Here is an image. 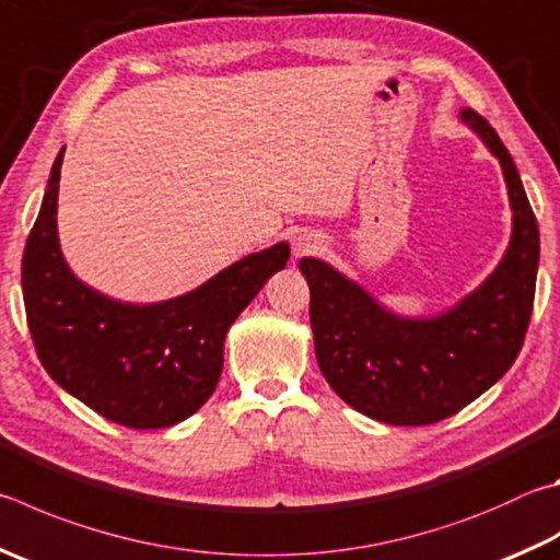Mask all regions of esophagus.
Returning a JSON list of instances; mask_svg holds the SVG:
<instances>
[{
  "mask_svg": "<svg viewBox=\"0 0 560 560\" xmlns=\"http://www.w3.org/2000/svg\"><path fill=\"white\" fill-rule=\"evenodd\" d=\"M323 249V242L318 237L308 235V232H303L296 240H293V254L296 257H308V254H318Z\"/></svg>",
  "mask_w": 560,
  "mask_h": 560,
  "instance_id": "34e87169",
  "label": "esophagus"
}]
</instances>
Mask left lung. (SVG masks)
Here are the masks:
<instances>
[{
    "mask_svg": "<svg viewBox=\"0 0 560 560\" xmlns=\"http://www.w3.org/2000/svg\"><path fill=\"white\" fill-rule=\"evenodd\" d=\"M463 119L500 159L514 210L510 249L460 306L431 320L380 308L318 259L299 267L311 287V328L323 377L352 409L392 425H429L465 409L512 368L532 320L538 225L510 151L490 121Z\"/></svg>",
    "mask_w": 560,
    "mask_h": 560,
    "instance_id": "left-lung-1",
    "label": "left lung"
}]
</instances>
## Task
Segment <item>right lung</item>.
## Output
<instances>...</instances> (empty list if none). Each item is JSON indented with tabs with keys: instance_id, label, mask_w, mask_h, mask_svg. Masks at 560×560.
<instances>
[{
	"instance_id": "1",
	"label": "right lung",
	"mask_w": 560,
	"mask_h": 560,
	"mask_svg": "<svg viewBox=\"0 0 560 560\" xmlns=\"http://www.w3.org/2000/svg\"><path fill=\"white\" fill-rule=\"evenodd\" d=\"M63 151L22 259L26 323L38 360L103 419L127 429H166L215 392L230 325L271 273L287 267L291 249L281 242L249 254L200 289L156 306L109 301L70 273L58 247Z\"/></svg>"
}]
</instances>
